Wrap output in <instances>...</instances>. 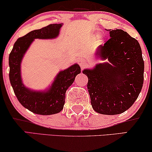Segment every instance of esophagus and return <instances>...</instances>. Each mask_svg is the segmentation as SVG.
Returning a JSON list of instances; mask_svg holds the SVG:
<instances>
[{
    "mask_svg": "<svg viewBox=\"0 0 152 152\" xmlns=\"http://www.w3.org/2000/svg\"><path fill=\"white\" fill-rule=\"evenodd\" d=\"M79 64H80L82 68H83L84 66H85L86 65V61L84 59H81V60L79 61Z\"/></svg>",
    "mask_w": 152,
    "mask_h": 152,
    "instance_id": "esophagus-1",
    "label": "esophagus"
}]
</instances>
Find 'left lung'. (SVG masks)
Listing matches in <instances>:
<instances>
[{
    "label": "left lung",
    "mask_w": 152,
    "mask_h": 152,
    "mask_svg": "<svg viewBox=\"0 0 152 152\" xmlns=\"http://www.w3.org/2000/svg\"><path fill=\"white\" fill-rule=\"evenodd\" d=\"M110 38L100 45L97 55L109 63L86 69L92 107L98 113L115 115L129 109L143 85L144 61L137 40L121 29H110Z\"/></svg>",
    "instance_id": "obj_1"
}]
</instances>
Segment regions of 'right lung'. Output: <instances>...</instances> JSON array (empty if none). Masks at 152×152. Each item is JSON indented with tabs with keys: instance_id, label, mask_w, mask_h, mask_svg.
<instances>
[{
	"instance_id": "add662e5",
	"label": "right lung",
	"mask_w": 152,
	"mask_h": 152,
	"mask_svg": "<svg viewBox=\"0 0 152 152\" xmlns=\"http://www.w3.org/2000/svg\"><path fill=\"white\" fill-rule=\"evenodd\" d=\"M62 24H50L31 31L16 41L9 55L10 81L16 97L23 107L33 113L50 115L60 112L64 108L66 92L81 72L77 64H74L57 75L52 85L46 92L33 91L26 88L21 78L20 66L25 52L35 38L50 39L58 36Z\"/></svg>"
}]
</instances>
